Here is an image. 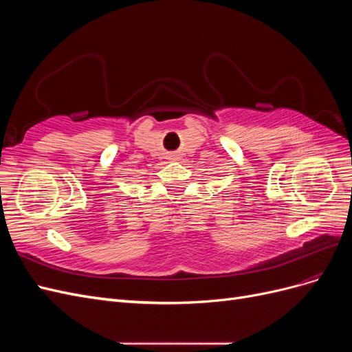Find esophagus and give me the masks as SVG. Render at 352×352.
I'll use <instances>...</instances> for the list:
<instances>
[{
    "instance_id": "1",
    "label": "esophagus",
    "mask_w": 352,
    "mask_h": 352,
    "mask_svg": "<svg viewBox=\"0 0 352 352\" xmlns=\"http://www.w3.org/2000/svg\"><path fill=\"white\" fill-rule=\"evenodd\" d=\"M172 160H176V155H172Z\"/></svg>"
}]
</instances>
